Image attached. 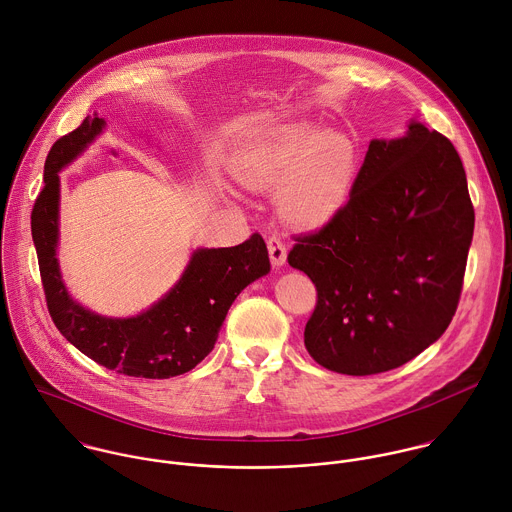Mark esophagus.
<instances>
[{
  "instance_id": "1",
  "label": "esophagus",
  "mask_w": 512,
  "mask_h": 512,
  "mask_svg": "<svg viewBox=\"0 0 512 512\" xmlns=\"http://www.w3.org/2000/svg\"><path fill=\"white\" fill-rule=\"evenodd\" d=\"M267 249H269V257H271V263L275 267H281L285 261H287V249H285V241L277 235H271L267 239Z\"/></svg>"
}]
</instances>
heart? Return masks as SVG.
Returning a JSON list of instances; mask_svg holds the SVG:
<instances>
[{"label": "heart", "mask_w": 512, "mask_h": 512, "mask_svg": "<svg viewBox=\"0 0 512 512\" xmlns=\"http://www.w3.org/2000/svg\"><path fill=\"white\" fill-rule=\"evenodd\" d=\"M357 173V147L341 131L315 133L285 127L249 149L237 163V177L253 189L281 183L279 209L295 225L329 221L345 203Z\"/></svg>", "instance_id": "obj_1"}]
</instances>
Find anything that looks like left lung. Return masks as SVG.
Here are the masks:
<instances>
[{"label": "left lung", "mask_w": 512, "mask_h": 512, "mask_svg": "<svg viewBox=\"0 0 512 512\" xmlns=\"http://www.w3.org/2000/svg\"><path fill=\"white\" fill-rule=\"evenodd\" d=\"M473 229L465 167L445 135L411 123L405 137L371 141L347 203L293 235L287 255L317 289L309 355L363 377L423 353L455 317Z\"/></svg>", "instance_id": "left-lung-1"}]
</instances>
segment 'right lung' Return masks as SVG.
<instances>
[{
  "label": "right lung",
  "mask_w": 512,
  "mask_h": 512,
  "mask_svg": "<svg viewBox=\"0 0 512 512\" xmlns=\"http://www.w3.org/2000/svg\"><path fill=\"white\" fill-rule=\"evenodd\" d=\"M103 125L97 115H87L77 129L53 143L45 159L43 189L31 209V237L47 311L59 333L97 365L127 377H177L213 351L231 303L249 283L269 273L267 245L253 233L235 247L195 251L179 283L137 317L107 319L83 309L67 295L55 259L57 171L71 163Z\"/></svg>",
  "instance_id": "add662e5"
}]
</instances>
